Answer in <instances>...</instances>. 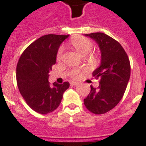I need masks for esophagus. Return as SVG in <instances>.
Returning <instances> with one entry per match:
<instances>
[{"mask_svg":"<svg viewBox=\"0 0 146 146\" xmlns=\"http://www.w3.org/2000/svg\"><path fill=\"white\" fill-rule=\"evenodd\" d=\"M79 84V82H74V81L71 82H70V85H74V86H75V85H78Z\"/></svg>","mask_w":146,"mask_h":146,"instance_id":"esophagus-1","label":"esophagus"}]
</instances>
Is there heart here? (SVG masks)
<instances>
[{
  "mask_svg": "<svg viewBox=\"0 0 146 146\" xmlns=\"http://www.w3.org/2000/svg\"><path fill=\"white\" fill-rule=\"evenodd\" d=\"M70 46L82 56L87 55L93 48V43H92V41L88 39L85 38V37H82V36H77V37H74V38L72 39L70 41ZM63 52H64L63 48H61L58 50V52L57 54V60L58 61L61 60ZM89 60L92 62H95L97 61V58L94 55H92L90 57ZM79 73H80L79 70H73L71 73V75L76 77L78 76Z\"/></svg>",
  "mask_w": 146,
  "mask_h": 146,
  "instance_id": "heart-1",
  "label": "heart"
}]
</instances>
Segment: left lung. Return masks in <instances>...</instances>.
I'll list each match as a JSON object with an SVG mask.
<instances>
[{
  "label": "left lung",
  "mask_w": 146,
  "mask_h": 146,
  "mask_svg": "<svg viewBox=\"0 0 146 146\" xmlns=\"http://www.w3.org/2000/svg\"><path fill=\"white\" fill-rule=\"evenodd\" d=\"M94 40L99 46L100 66L94 70L93 76L100 79L98 89L91 86V92L84 99L90 112L104 114L119 103L131 76V64L127 54L115 40L104 33L84 34Z\"/></svg>",
  "instance_id": "1"
}]
</instances>
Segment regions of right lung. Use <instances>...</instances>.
I'll use <instances>...</instances> for the list:
<instances>
[{
    "label": "right lung",
    "instance_id": "add662e5",
    "mask_svg": "<svg viewBox=\"0 0 146 146\" xmlns=\"http://www.w3.org/2000/svg\"><path fill=\"white\" fill-rule=\"evenodd\" d=\"M68 36L56 34L41 36L24 51L17 64L16 81L20 93L28 106L40 114L56 110L70 87L68 82L53 85L48 82V73L56 63L59 47Z\"/></svg>",
    "mask_w": 146,
    "mask_h": 146
}]
</instances>
